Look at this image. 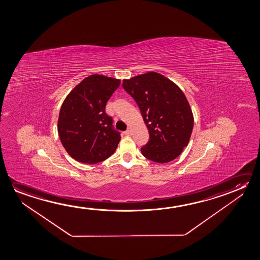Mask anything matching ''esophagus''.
Here are the masks:
<instances>
[{
  "label": "esophagus",
  "mask_w": 260,
  "mask_h": 260,
  "mask_svg": "<svg viewBox=\"0 0 260 260\" xmlns=\"http://www.w3.org/2000/svg\"><path fill=\"white\" fill-rule=\"evenodd\" d=\"M131 134H132L131 128H127V130L124 132V135H126V136H131Z\"/></svg>",
  "instance_id": "esophagus-1"
}]
</instances>
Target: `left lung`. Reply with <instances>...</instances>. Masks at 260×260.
<instances>
[{
  "mask_svg": "<svg viewBox=\"0 0 260 260\" xmlns=\"http://www.w3.org/2000/svg\"><path fill=\"white\" fill-rule=\"evenodd\" d=\"M123 88L135 99L148 128L142 154L160 164L177 158L193 128L192 112L180 87L162 75L148 72L124 79Z\"/></svg>",
  "mask_w": 260,
  "mask_h": 260,
  "instance_id": "obj_1",
  "label": "left lung"
}]
</instances>
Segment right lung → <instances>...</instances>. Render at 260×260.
Returning <instances> with one entry per match:
<instances>
[{
	"label": "right lung",
	"instance_id": "obj_1",
	"mask_svg": "<svg viewBox=\"0 0 260 260\" xmlns=\"http://www.w3.org/2000/svg\"><path fill=\"white\" fill-rule=\"evenodd\" d=\"M119 79L91 75L83 79L62 104L58 132L70 156L83 164L104 161L115 153L121 136L113 126L106 105Z\"/></svg>",
	"mask_w": 260,
	"mask_h": 260
}]
</instances>
